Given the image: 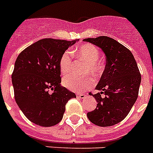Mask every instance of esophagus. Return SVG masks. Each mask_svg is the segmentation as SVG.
I'll return each instance as SVG.
<instances>
[{
  "label": "esophagus",
  "instance_id": "esophagus-1",
  "mask_svg": "<svg viewBox=\"0 0 153 153\" xmlns=\"http://www.w3.org/2000/svg\"><path fill=\"white\" fill-rule=\"evenodd\" d=\"M77 98H80V99H82V98H86V94H77Z\"/></svg>",
  "mask_w": 153,
  "mask_h": 153
}]
</instances>
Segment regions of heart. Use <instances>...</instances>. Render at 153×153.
<instances>
[{
  "instance_id": "b5f03b06",
  "label": "heart",
  "mask_w": 153,
  "mask_h": 153,
  "mask_svg": "<svg viewBox=\"0 0 153 153\" xmlns=\"http://www.w3.org/2000/svg\"><path fill=\"white\" fill-rule=\"evenodd\" d=\"M75 57L85 62L83 67V73L90 72L94 76H98L101 74L102 67L98 62L99 59V51L95 46L92 44H84L78 47L73 50ZM72 60L71 55L68 51H66L61 55L59 59V70L63 74H68L71 68ZM62 84L65 87L71 91L76 92H82L86 91L94 86V80L93 77L90 74H86L84 76L78 77L75 75H67L62 79Z\"/></svg>"
}]
</instances>
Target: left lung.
<instances>
[{
  "label": "left lung",
  "mask_w": 153,
  "mask_h": 153,
  "mask_svg": "<svg viewBox=\"0 0 153 153\" xmlns=\"http://www.w3.org/2000/svg\"><path fill=\"white\" fill-rule=\"evenodd\" d=\"M83 41L98 47L106 58L104 71L95 87L100 92L90 94L97 101V108L87 113V117L101 127L114 126L126 118L137 99L141 81L137 64L132 52L110 37ZM102 93L105 97L100 96Z\"/></svg>",
  "instance_id": "obj_1"
}]
</instances>
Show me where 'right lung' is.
<instances>
[{"mask_svg":"<svg viewBox=\"0 0 153 153\" xmlns=\"http://www.w3.org/2000/svg\"><path fill=\"white\" fill-rule=\"evenodd\" d=\"M79 39H43L20 53L12 82L16 104L32 123L44 127L57 125L65 106L75 94L61 86L59 59ZM50 88L52 94L48 92Z\"/></svg>","mask_w":153,"mask_h":153,"instance_id":"1","label":"right lung"}]
</instances>
